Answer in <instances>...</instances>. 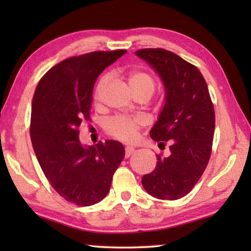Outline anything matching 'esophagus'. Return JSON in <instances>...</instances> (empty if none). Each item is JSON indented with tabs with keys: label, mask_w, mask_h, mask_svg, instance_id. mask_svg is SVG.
Here are the masks:
<instances>
[{
	"label": "esophagus",
	"mask_w": 251,
	"mask_h": 251,
	"mask_svg": "<svg viewBox=\"0 0 251 251\" xmlns=\"http://www.w3.org/2000/svg\"><path fill=\"white\" fill-rule=\"evenodd\" d=\"M134 152H135V148L133 146H127L125 148V157H126V158H128V157L130 155H133Z\"/></svg>",
	"instance_id": "esophagus-1"
}]
</instances>
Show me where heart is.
Instances as JSON below:
<instances>
[{
  "label": "heart",
  "instance_id": "1",
  "mask_svg": "<svg viewBox=\"0 0 251 251\" xmlns=\"http://www.w3.org/2000/svg\"><path fill=\"white\" fill-rule=\"evenodd\" d=\"M105 79L106 76H103V77L100 78L99 86H97V91L100 90V87L101 86V84L105 82ZM128 83L133 92L145 91L152 94L155 88V82L154 79L151 78V76L139 71L131 72L128 76ZM142 124L143 122L141 118L116 116L107 121L105 125V128L107 130L108 134L114 136V137L117 139H120V141L131 142L134 141L136 136H137L138 129L141 128Z\"/></svg>",
  "mask_w": 251,
  "mask_h": 251
}]
</instances>
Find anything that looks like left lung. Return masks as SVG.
<instances>
[{
	"instance_id": "8db88e82",
	"label": "left lung",
	"mask_w": 251,
	"mask_h": 251,
	"mask_svg": "<svg viewBox=\"0 0 251 251\" xmlns=\"http://www.w3.org/2000/svg\"><path fill=\"white\" fill-rule=\"evenodd\" d=\"M161 79L165 100L150 131L159 144L171 141V155L157 156L154 171L142 178L152 197L176 201L197 184L210 158L215 110L205 78L196 66L163 49L135 52Z\"/></svg>"
}]
</instances>
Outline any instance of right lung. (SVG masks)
<instances>
[{"instance_id":"right-lung-1","label":"right lung","mask_w":251,"mask_h":251,"mask_svg":"<svg viewBox=\"0 0 251 251\" xmlns=\"http://www.w3.org/2000/svg\"><path fill=\"white\" fill-rule=\"evenodd\" d=\"M126 52L100 50L64 59L41 78L34 93L29 128L34 152L53 188L78 206L106 197L125 156L123 144L112 139L83 145L78 127L90 118L97 77Z\"/></svg>"}]
</instances>
